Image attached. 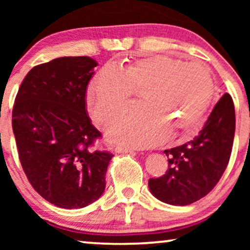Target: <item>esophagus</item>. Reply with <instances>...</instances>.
<instances>
[{
  "label": "esophagus",
  "mask_w": 250,
  "mask_h": 250,
  "mask_svg": "<svg viewBox=\"0 0 250 250\" xmlns=\"http://www.w3.org/2000/svg\"><path fill=\"white\" fill-rule=\"evenodd\" d=\"M133 151H134V150L133 149H131V148H124V146H116L115 148V152L116 153H127V152H129V153H132Z\"/></svg>",
  "instance_id": "1"
}]
</instances>
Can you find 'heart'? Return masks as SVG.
I'll list each match as a JSON object with an SVG mask.
<instances>
[{"mask_svg":"<svg viewBox=\"0 0 250 250\" xmlns=\"http://www.w3.org/2000/svg\"><path fill=\"white\" fill-rule=\"evenodd\" d=\"M139 91L142 105L124 112L109 126L107 135L114 142L146 148L163 141L168 131L184 138L194 134L213 101L215 86L204 64L165 56L145 58L94 75L86 95L91 117L107 124Z\"/></svg>","mask_w":250,"mask_h":250,"instance_id":"obj_1","label":"heart"}]
</instances>
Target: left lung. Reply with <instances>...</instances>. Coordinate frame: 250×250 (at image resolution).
I'll return each instance as SVG.
<instances>
[{"mask_svg":"<svg viewBox=\"0 0 250 250\" xmlns=\"http://www.w3.org/2000/svg\"><path fill=\"white\" fill-rule=\"evenodd\" d=\"M234 131V104L225 93L196 138L164 151L168 169L158 179L149 180L150 192L174 206H186L206 196L227 168Z\"/></svg>","mask_w":250,"mask_h":250,"instance_id":"obj_1","label":"left lung"}]
</instances>
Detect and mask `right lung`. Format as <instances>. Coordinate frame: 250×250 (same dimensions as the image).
<instances>
[{
    "label": "right lung",
    "instance_id": "obj_1",
    "mask_svg": "<svg viewBox=\"0 0 250 250\" xmlns=\"http://www.w3.org/2000/svg\"><path fill=\"white\" fill-rule=\"evenodd\" d=\"M98 62L62 57L34 67L20 85L12 128L27 179L44 199L66 209L104 193L112 153L94 150L101 133L86 110V88Z\"/></svg>",
    "mask_w": 250,
    "mask_h": 250
}]
</instances>
